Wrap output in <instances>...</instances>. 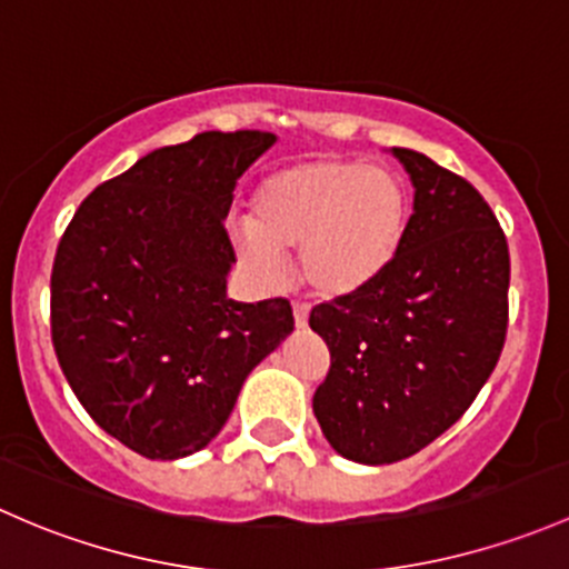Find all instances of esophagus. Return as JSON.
Here are the masks:
<instances>
[{
	"label": "esophagus",
	"instance_id": "34e87169",
	"mask_svg": "<svg viewBox=\"0 0 569 569\" xmlns=\"http://www.w3.org/2000/svg\"><path fill=\"white\" fill-rule=\"evenodd\" d=\"M292 318H296V328H303L309 320V303L296 301L292 303Z\"/></svg>",
	"mask_w": 569,
	"mask_h": 569
}]
</instances>
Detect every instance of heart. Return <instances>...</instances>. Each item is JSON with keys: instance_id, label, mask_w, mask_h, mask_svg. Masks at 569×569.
I'll return each instance as SVG.
<instances>
[{"instance_id": "obj_1", "label": "heart", "mask_w": 569, "mask_h": 569, "mask_svg": "<svg viewBox=\"0 0 569 569\" xmlns=\"http://www.w3.org/2000/svg\"><path fill=\"white\" fill-rule=\"evenodd\" d=\"M408 230V194L386 167L353 158H309L268 174L254 191V221L236 227L238 254L266 282H279L284 249H301L315 292L342 298L386 273Z\"/></svg>"}]
</instances>
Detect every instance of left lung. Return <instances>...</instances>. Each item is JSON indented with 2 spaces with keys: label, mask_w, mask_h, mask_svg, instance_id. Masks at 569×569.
Returning a JSON list of instances; mask_svg holds the SVG:
<instances>
[{
  "label": "left lung",
  "mask_w": 569,
  "mask_h": 569,
  "mask_svg": "<svg viewBox=\"0 0 569 569\" xmlns=\"http://www.w3.org/2000/svg\"><path fill=\"white\" fill-rule=\"evenodd\" d=\"M391 153L413 183L406 241L383 277L309 315L331 353L315 416L326 441L365 466L411 458L468 411L509 315V249L490 204L432 158Z\"/></svg>",
  "instance_id": "8db88e82"
}]
</instances>
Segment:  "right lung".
Returning <instances> with one entry per match:
<instances>
[{
	"instance_id": "obj_1",
	"label": "right lung",
	"mask_w": 569,
	"mask_h": 569,
	"mask_svg": "<svg viewBox=\"0 0 569 569\" xmlns=\"http://www.w3.org/2000/svg\"><path fill=\"white\" fill-rule=\"evenodd\" d=\"M277 137L204 131L98 186L51 271V342L101 430L150 460L208 447L246 375L292 331L287 298H227L224 219Z\"/></svg>"
}]
</instances>
